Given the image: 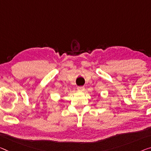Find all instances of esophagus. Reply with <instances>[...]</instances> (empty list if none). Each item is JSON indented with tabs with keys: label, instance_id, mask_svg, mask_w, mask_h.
Masks as SVG:
<instances>
[{
	"label": "esophagus",
	"instance_id": "1",
	"mask_svg": "<svg viewBox=\"0 0 151 151\" xmlns=\"http://www.w3.org/2000/svg\"><path fill=\"white\" fill-rule=\"evenodd\" d=\"M85 89V88L83 86H78V90H79V91H83Z\"/></svg>",
	"mask_w": 151,
	"mask_h": 151
}]
</instances>
